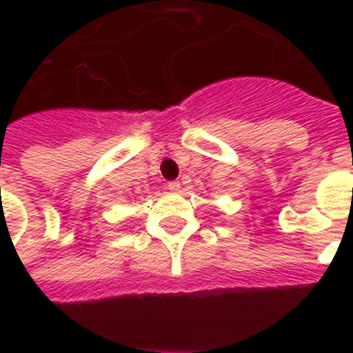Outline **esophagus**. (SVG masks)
<instances>
[{
  "instance_id": "34e87169",
  "label": "esophagus",
  "mask_w": 353,
  "mask_h": 353,
  "mask_svg": "<svg viewBox=\"0 0 353 353\" xmlns=\"http://www.w3.org/2000/svg\"><path fill=\"white\" fill-rule=\"evenodd\" d=\"M166 188L176 192V190H181V183H179V181H168V183H166Z\"/></svg>"
}]
</instances>
